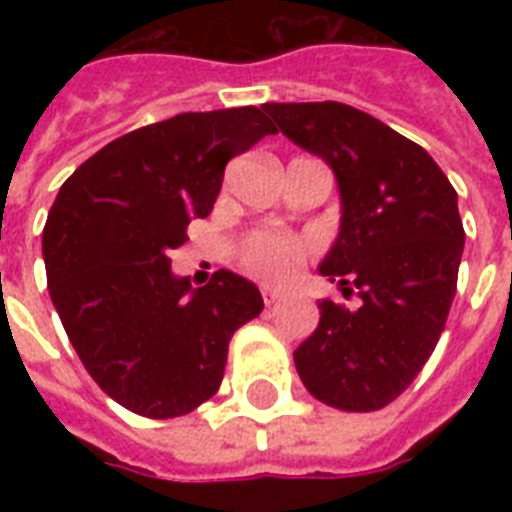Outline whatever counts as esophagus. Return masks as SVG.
Instances as JSON below:
<instances>
[{"label":"esophagus","instance_id":"obj_1","mask_svg":"<svg viewBox=\"0 0 512 512\" xmlns=\"http://www.w3.org/2000/svg\"><path fill=\"white\" fill-rule=\"evenodd\" d=\"M281 297H284V295H281L279 289H271V287H265V289H263V300H265V305L279 303Z\"/></svg>","mask_w":512,"mask_h":512}]
</instances>
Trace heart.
Here are the masks:
<instances>
[{"mask_svg":"<svg viewBox=\"0 0 512 512\" xmlns=\"http://www.w3.org/2000/svg\"><path fill=\"white\" fill-rule=\"evenodd\" d=\"M308 255V244L292 233L255 231L241 247V265L255 279L279 284L287 281Z\"/></svg>","mask_w":512,"mask_h":512,"instance_id":"heart-1","label":"heart"}]
</instances>
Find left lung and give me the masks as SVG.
<instances>
[{
	"mask_svg": "<svg viewBox=\"0 0 512 512\" xmlns=\"http://www.w3.org/2000/svg\"><path fill=\"white\" fill-rule=\"evenodd\" d=\"M292 143L332 167L340 233L319 273L361 303L321 300L319 327L295 350L311 396L374 412L420 374L457 292L465 231L457 191L433 156L353 106L265 103Z\"/></svg>",
	"mask_w": 512,
	"mask_h": 512,
	"instance_id": "8db88e82",
	"label": "left lung"
}]
</instances>
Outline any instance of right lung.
Returning <instances> with one entry per match:
<instances>
[{
	"instance_id": "obj_1",
	"label": "right lung",
	"mask_w": 512,
	"mask_h": 512,
	"mask_svg": "<svg viewBox=\"0 0 512 512\" xmlns=\"http://www.w3.org/2000/svg\"><path fill=\"white\" fill-rule=\"evenodd\" d=\"M265 135L276 127L255 106L177 114L116 138L60 185L42 233L52 305L124 409L193 412L220 388L233 332L263 311L244 276L223 268L193 289L170 255L212 212L228 159Z\"/></svg>"
}]
</instances>
